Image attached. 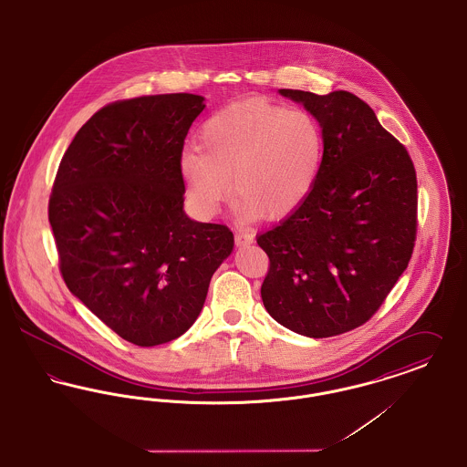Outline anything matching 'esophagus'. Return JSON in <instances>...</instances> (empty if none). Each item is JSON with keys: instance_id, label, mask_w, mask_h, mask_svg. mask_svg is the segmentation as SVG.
<instances>
[{"instance_id": "1", "label": "esophagus", "mask_w": 467, "mask_h": 467, "mask_svg": "<svg viewBox=\"0 0 467 467\" xmlns=\"http://www.w3.org/2000/svg\"><path fill=\"white\" fill-rule=\"evenodd\" d=\"M254 242V236L248 233H234V244L236 247H245Z\"/></svg>"}]
</instances>
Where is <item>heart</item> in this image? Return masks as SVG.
Masks as SVG:
<instances>
[{"instance_id": "obj_1", "label": "heart", "mask_w": 467, "mask_h": 467, "mask_svg": "<svg viewBox=\"0 0 467 467\" xmlns=\"http://www.w3.org/2000/svg\"><path fill=\"white\" fill-rule=\"evenodd\" d=\"M197 148L182 155L180 171L199 215H215L231 183L244 215L276 220L293 213L314 189L325 138L308 110L248 99L210 116Z\"/></svg>"}]
</instances>
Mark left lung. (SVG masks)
<instances>
[{
  "mask_svg": "<svg viewBox=\"0 0 467 467\" xmlns=\"http://www.w3.org/2000/svg\"><path fill=\"white\" fill-rule=\"evenodd\" d=\"M319 121L323 164L314 189L257 236L270 257L261 298L276 323L325 338L365 325L411 259L418 193L404 144L349 91L280 89Z\"/></svg>",
  "mask_w": 467,
  "mask_h": 467,
  "instance_id": "8db88e82",
  "label": "left lung"
}]
</instances>
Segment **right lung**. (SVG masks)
<instances>
[{
    "label": "right lung",
    "instance_id": "add662e5",
    "mask_svg": "<svg viewBox=\"0 0 467 467\" xmlns=\"http://www.w3.org/2000/svg\"><path fill=\"white\" fill-rule=\"evenodd\" d=\"M202 100L146 95L97 110L65 151L49 197L67 287L140 348L192 327L234 245L227 225L183 212L180 159Z\"/></svg>",
    "mask_w": 467,
    "mask_h": 467
}]
</instances>
